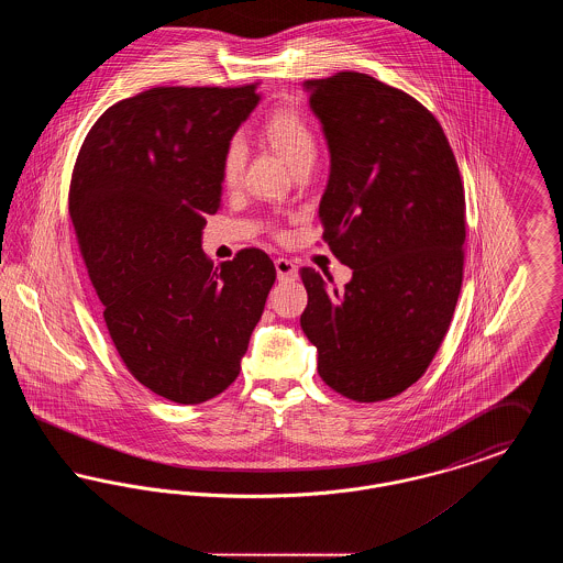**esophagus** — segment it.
Wrapping results in <instances>:
<instances>
[{
  "label": "esophagus",
  "mask_w": 563,
  "mask_h": 563,
  "mask_svg": "<svg viewBox=\"0 0 563 563\" xmlns=\"http://www.w3.org/2000/svg\"><path fill=\"white\" fill-rule=\"evenodd\" d=\"M274 268H276L278 280H295V278H297V266H295L291 260L278 257V260L274 262Z\"/></svg>",
  "instance_id": "34e87169"
}]
</instances>
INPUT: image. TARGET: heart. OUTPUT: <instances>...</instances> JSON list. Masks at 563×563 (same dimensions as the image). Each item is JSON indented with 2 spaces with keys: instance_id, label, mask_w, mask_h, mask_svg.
<instances>
[{
  "instance_id": "heart-1",
  "label": "heart",
  "mask_w": 563,
  "mask_h": 563,
  "mask_svg": "<svg viewBox=\"0 0 563 563\" xmlns=\"http://www.w3.org/2000/svg\"><path fill=\"white\" fill-rule=\"evenodd\" d=\"M264 133L269 143L291 164V168L312 164L317 158V134L308 120L294 109H278L264 124ZM246 161V145L241 134H234L221 156V179L225 186H236L241 181L242 168Z\"/></svg>"
}]
</instances>
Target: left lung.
I'll use <instances>...</instances> for the list:
<instances>
[{"mask_svg": "<svg viewBox=\"0 0 563 563\" xmlns=\"http://www.w3.org/2000/svg\"><path fill=\"white\" fill-rule=\"evenodd\" d=\"M331 154L322 239L352 268L335 289L301 268V329L346 399L401 395L429 369L462 287L466 202L454 152L413 97L367 74L306 81Z\"/></svg>", "mask_w": 563, "mask_h": 563, "instance_id": "left-lung-1", "label": "left lung"}]
</instances>
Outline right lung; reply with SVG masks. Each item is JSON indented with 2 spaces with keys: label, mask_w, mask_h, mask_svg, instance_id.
Masks as SVG:
<instances>
[{
  "label": "right lung",
  "mask_w": 563,
  "mask_h": 563,
  "mask_svg": "<svg viewBox=\"0 0 563 563\" xmlns=\"http://www.w3.org/2000/svg\"><path fill=\"white\" fill-rule=\"evenodd\" d=\"M255 88L158 86L118 101L74 166L69 214L111 342L168 401H209L239 377L276 280L260 249L217 268L200 249L225 143L260 103Z\"/></svg>",
  "instance_id": "obj_1"
}]
</instances>
